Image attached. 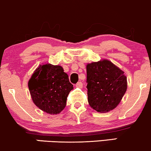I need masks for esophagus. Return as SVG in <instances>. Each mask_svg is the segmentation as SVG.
Wrapping results in <instances>:
<instances>
[{"label": "esophagus", "mask_w": 151, "mask_h": 151, "mask_svg": "<svg viewBox=\"0 0 151 151\" xmlns=\"http://www.w3.org/2000/svg\"><path fill=\"white\" fill-rule=\"evenodd\" d=\"M76 87H78V88H82V87H83V83H82V82H78V83L76 85Z\"/></svg>", "instance_id": "34e87169"}]
</instances>
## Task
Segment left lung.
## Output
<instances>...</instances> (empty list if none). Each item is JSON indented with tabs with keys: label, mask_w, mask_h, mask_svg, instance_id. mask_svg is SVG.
<instances>
[{
	"label": "left lung",
	"mask_w": 151,
	"mask_h": 151,
	"mask_svg": "<svg viewBox=\"0 0 151 151\" xmlns=\"http://www.w3.org/2000/svg\"><path fill=\"white\" fill-rule=\"evenodd\" d=\"M87 88L88 103L99 113L118 106L127 88L124 71L107 59L87 64Z\"/></svg>",
	"instance_id": "left-lung-1"
}]
</instances>
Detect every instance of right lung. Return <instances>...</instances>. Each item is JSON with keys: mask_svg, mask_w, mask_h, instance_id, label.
<instances>
[{"mask_svg": "<svg viewBox=\"0 0 151 151\" xmlns=\"http://www.w3.org/2000/svg\"><path fill=\"white\" fill-rule=\"evenodd\" d=\"M28 86L35 105L50 115H57L64 109L67 96L73 89L64 68L50 64L40 65Z\"/></svg>", "mask_w": 151, "mask_h": 151, "instance_id": "right-lung-1", "label": "right lung"}]
</instances>
